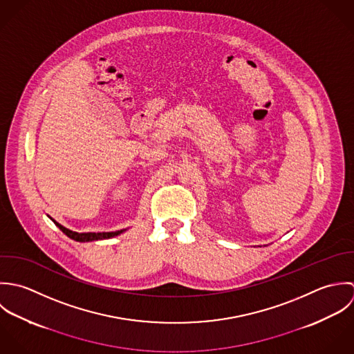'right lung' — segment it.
Listing matches in <instances>:
<instances>
[{
  "label": "right lung",
  "instance_id": "1",
  "mask_svg": "<svg viewBox=\"0 0 354 354\" xmlns=\"http://www.w3.org/2000/svg\"><path fill=\"white\" fill-rule=\"evenodd\" d=\"M55 221V220H53ZM55 224L73 241L77 242H88V241H98V239H108L112 236H116L119 234H122L124 230H119V231H113V232H75L66 227H63L62 224H59L57 221H55Z\"/></svg>",
  "mask_w": 354,
  "mask_h": 354
}]
</instances>
